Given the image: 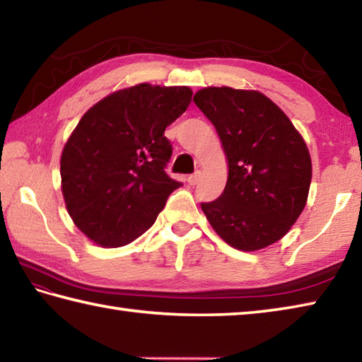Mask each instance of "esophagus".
<instances>
[{
    "mask_svg": "<svg viewBox=\"0 0 362 362\" xmlns=\"http://www.w3.org/2000/svg\"><path fill=\"white\" fill-rule=\"evenodd\" d=\"M201 177H202L201 171H196L193 175L188 177V183H189V185H197V183H199V180H201Z\"/></svg>",
    "mask_w": 362,
    "mask_h": 362,
    "instance_id": "34e87169",
    "label": "esophagus"
}]
</instances>
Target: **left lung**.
Segmentation results:
<instances>
[{
  "label": "left lung",
  "instance_id": "left-lung-1",
  "mask_svg": "<svg viewBox=\"0 0 362 362\" xmlns=\"http://www.w3.org/2000/svg\"><path fill=\"white\" fill-rule=\"evenodd\" d=\"M193 100L216 129L228 161L223 194L202 204V211L229 246L264 250L292 229L308 202L313 161L306 141L259 90L209 86Z\"/></svg>",
  "mask_w": 362,
  "mask_h": 362
}]
</instances>
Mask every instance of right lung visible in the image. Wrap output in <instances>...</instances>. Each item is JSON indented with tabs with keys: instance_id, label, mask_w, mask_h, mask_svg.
I'll return each mask as SVG.
<instances>
[{
	"instance_id": "1",
	"label": "right lung",
	"mask_w": 362,
	"mask_h": 362,
	"mask_svg": "<svg viewBox=\"0 0 362 362\" xmlns=\"http://www.w3.org/2000/svg\"><path fill=\"white\" fill-rule=\"evenodd\" d=\"M188 86L141 83L84 112L61 153V189L78 229L102 247L132 243L182 183L166 173L165 130L187 111Z\"/></svg>"
}]
</instances>
